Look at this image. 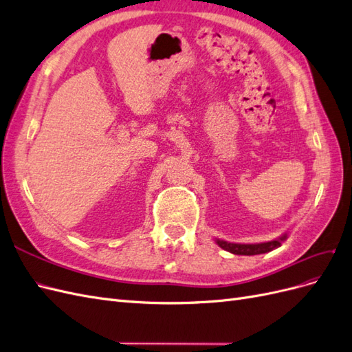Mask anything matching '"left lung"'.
<instances>
[{
	"label": "left lung",
	"instance_id": "left-lung-1",
	"mask_svg": "<svg viewBox=\"0 0 352 352\" xmlns=\"http://www.w3.org/2000/svg\"><path fill=\"white\" fill-rule=\"evenodd\" d=\"M287 238V235H282L278 239H273L269 242H261V243H232V242H226V241H221V239H216L217 245L220 248L226 250L232 254H236V255H257V254H264V252H269L273 251L276 248H279L282 242Z\"/></svg>",
	"mask_w": 352,
	"mask_h": 352
}]
</instances>
